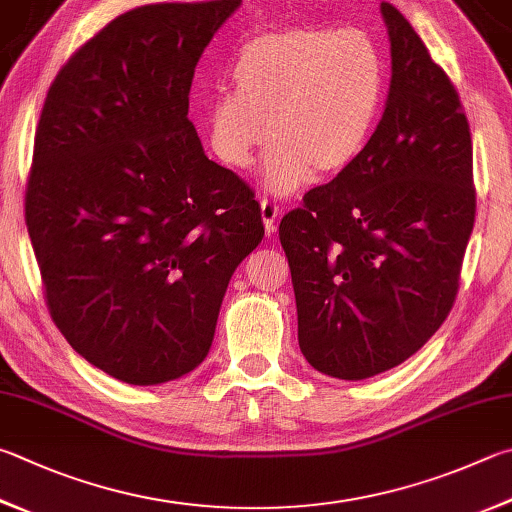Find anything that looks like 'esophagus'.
Instances as JSON below:
<instances>
[{
  "mask_svg": "<svg viewBox=\"0 0 512 512\" xmlns=\"http://www.w3.org/2000/svg\"><path fill=\"white\" fill-rule=\"evenodd\" d=\"M277 217H280V206H277V203L271 199H262V219H264L268 235L277 230V224H275Z\"/></svg>",
  "mask_w": 512,
  "mask_h": 512,
  "instance_id": "esophagus-1",
  "label": "esophagus"
}]
</instances>
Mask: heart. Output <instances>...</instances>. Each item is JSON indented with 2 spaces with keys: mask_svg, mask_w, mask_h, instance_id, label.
<instances>
[{
  "mask_svg": "<svg viewBox=\"0 0 512 512\" xmlns=\"http://www.w3.org/2000/svg\"><path fill=\"white\" fill-rule=\"evenodd\" d=\"M232 82L206 109L221 163L244 170L268 141L264 185L291 194L360 159L387 96V60L374 35L338 26H293L239 46Z\"/></svg>",
  "mask_w": 512,
  "mask_h": 512,
  "instance_id": "b5f03b06",
  "label": "heart"
}]
</instances>
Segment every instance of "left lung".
Instances as JSON below:
<instances>
[{
	"instance_id": "1",
	"label": "left lung",
	"mask_w": 512,
	"mask_h": 512,
	"mask_svg": "<svg viewBox=\"0 0 512 512\" xmlns=\"http://www.w3.org/2000/svg\"><path fill=\"white\" fill-rule=\"evenodd\" d=\"M392 85L365 152L286 212L297 340L322 374L362 380L421 349L454 304L477 212L466 109L403 13L380 4Z\"/></svg>"
}]
</instances>
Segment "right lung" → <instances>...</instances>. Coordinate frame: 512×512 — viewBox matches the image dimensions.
<instances>
[{
    "instance_id": "obj_1",
    "label": "right lung",
    "mask_w": 512,
    "mask_h": 512,
    "mask_svg": "<svg viewBox=\"0 0 512 512\" xmlns=\"http://www.w3.org/2000/svg\"><path fill=\"white\" fill-rule=\"evenodd\" d=\"M241 2L132 8L46 91L24 219L55 327L91 365L159 385L208 356L228 282L264 237L255 190L203 154L194 67Z\"/></svg>"
}]
</instances>
